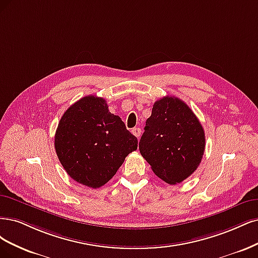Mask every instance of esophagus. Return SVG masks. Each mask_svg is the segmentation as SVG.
Instances as JSON below:
<instances>
[{
    "mask_svg": "<svg viewBox=\"0 0 258 258\" xmlns=\"http://www.w3.org/2000/svg\"><path fill=\"white\" fill-rule=\"evenodd\" d=\"M132 133H133V135H135L137 138H139L140 134H141V130L139 127H135L132 130Z\"/></svg>",
    "mask_w": 258,
    "mask_h": 258,
    "instance_id": "obj_1",
    "label": "esophagus"
}]
</instances>
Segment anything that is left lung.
Returning <instances> with one entry per match:
<instances>
[{"label":"left lung","mask_w":258,"mask_h":258,"mask_svg":"<svg viewBox=\"0 0 258 258\" xmlns=\"http://www.w3.org/2000/svg\"><path fill=\"white\" fill-rule=\"evenodd\" d=\"M205 146L202 124L183 101L165 96L154 103L139 151L157 177L168 184L185 180L201 164Z\"/></svg>","instance_id":"1"}]
</instances>
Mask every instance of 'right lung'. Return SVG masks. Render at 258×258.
Segmentation results:
<instances>
[{
    "instance_id": "add662e5",
    "label": "right lung",
    "mask_w": 258,
    "mask_h": 258,
    "mask_svg": "<svg viewBox=\"0 0 258 258\" xmlns=\"http://www.w3.org/2000/svg\"><path fill=\"white\" fill-rule=\"evenodd\" d=\"M137 144L105 99L94 95L80 98L64 112L54 136L56 155L69 176L92 188L106 184Z\"/></svg>"
}]
</instances>
